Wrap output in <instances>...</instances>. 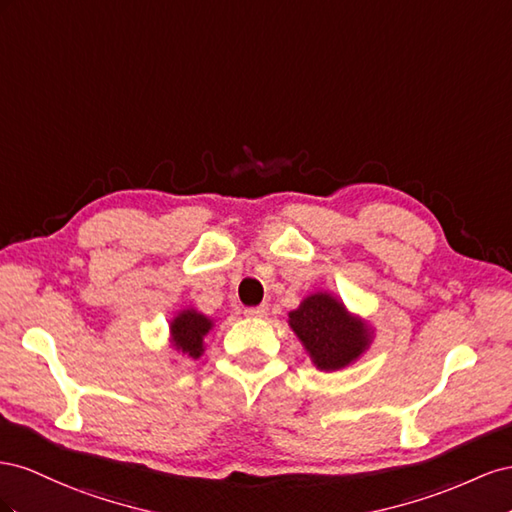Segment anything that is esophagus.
<instances>
[{
    "instance_id": "1",
    "label": "esophagus",
    "mask_w": 512,
    "mask_h": 512,
    "mask_svg": "<svg viewBox=\"0 0 512 512\" xmlns=\"http://www.w3.org/2000/svg\"><path fill=\"white\" fill-rule=\"evenodd\" d=\"M244 315H246V317H253V319H261V317L268 315V306H266V304L248 306V309H244Z\"/></svg>"
}]
</instances>
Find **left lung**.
I'll return each mask as SVG.
<instances>
[{
    "instance_id": "1",
    "label": "left lung",
    "mask_w": 512,
    "mask_h": 512,
    "mask_svg": "<svg viewBox=\"0 0 512 512\" xmlns=\"http://www.w3.org/2000/svg\"><path fill=\"white\" fill-rule=\"evenodd\" d=\"M287 321L311 362L326 373L354 364L373 341V328L367 321L349 313L330 291L306 296Z\"/></svg>"
}]
</instances>
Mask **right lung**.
<instances>
[{"mask_svg": "<svg viewBox=\"0 0 512 512\" xmlns=\"http://www.w3.org/2000/svg\"><path fill=\"white\" fill-rule=\"evenodd\" d=\"M214 328V321L199 313L197 309H182L169 321V343L175 352L197 360L206 352V343L203 339Z\"/></svg>", "mask_w": 512, "mask_h": 512, "instance_id": "right-lung-1", "label": "right lung"}]
</instances>
